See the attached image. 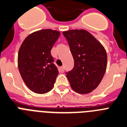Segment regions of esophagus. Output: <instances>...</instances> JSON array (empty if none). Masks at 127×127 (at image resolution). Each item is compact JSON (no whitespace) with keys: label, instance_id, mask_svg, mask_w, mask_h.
<instances>
[{"label":"esophagus","instance_id":"34e87169","mask_svg":"<svg viewBox=\"0 0 127 127\" xmlns=\"http://www.w3.org/2000/svg\"><path fill=\"white\" fill-rule=\"evenodd\" d=\"M64 67L61 66L59 68V72H64Z\"/></svg>","mask_w":127,"mask_h":127}]
</instances>
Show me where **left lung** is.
<instances>
[{
  "mask_svg": "<svg viewBox=\"0 0 127 127\" xmlns=\"http://www.w3.org/2000/svg\"><path fill=\"white\" fill-rule=\"evenodd\" d=\"M63 34L74 60V68L66 73L71 87L80 94L92 92L106 70L108 57L104 47L85 29L69 30Z\"/></svg>",
  "mask_w": 127,
  "mask_h": 127,
  "instance_id": "8db88e82",
  "label": "left lung"
}]
</instances>
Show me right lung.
Returning a JSON list of instances; mask_svg holds the SVG:
<instances>
[{
  "mask_svg": "<svg viewBox=\"0 0 127 127\" xmlns=\"http://www.w3.org/2000/svg\"><path fill=\"white\" fill-rule=\"evenodd\" d=\"M60 34L55 30H40L30 34L21 45L17 57L19 73L35 93H47L54 86L59 71L53 63L51 49Z\"/></svg>",
  "mask_w": 127,
  "mask_h": 127,
  "instance_id": "1",
  "label": "right lung"
}]
</instances>
